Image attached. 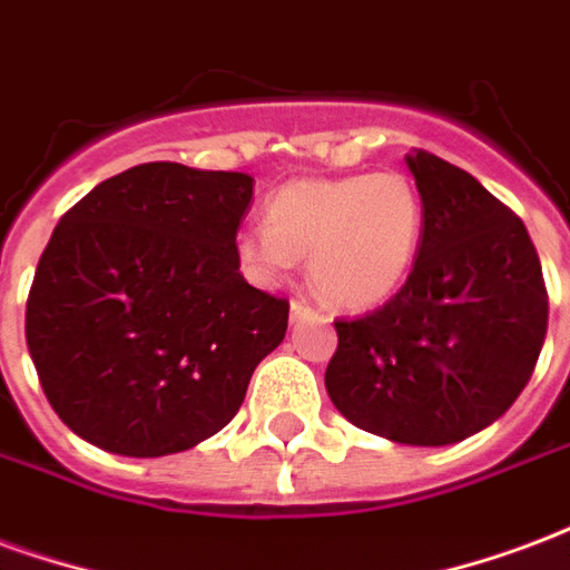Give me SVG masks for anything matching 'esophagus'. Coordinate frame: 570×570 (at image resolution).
Segmentation results:
<instances>
[{
  "instance_id": "esophagus-1",
  "label": "esophagus",
  "mask_w": 570,
  "mask_h": 570,
  "mask_svg": "<svg viewBox=\"0 0 570 570\" xmlns=\"http://www.w3.org/2000/svg\"><path fill=\"white\" fill-rule=\"evenodd\" d=\"M289 317L293 320H305V317H317V311L302 302V298H293V305H289Z\"/></svg>"
}]
</instances>
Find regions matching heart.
I'll return each instance as SVG.
<instances>
[{"label": "heart", "mask_w": 570, "mask_h": 570, "mask_svg": "<svg viewBox=\"0 0 570 570\" xmlns=\"http://www.w3.org/2000/svg\"><path fill=\"white\" fill-rule=\"evenodd\" d=\"M423 223V196L404 171L293 180L265 202V229L238 238V259L259 284L281 281L293 259H307L328 302L371 307L404 284Z\"/></svg>", "instance_id": "obj_1"}]
</instances>
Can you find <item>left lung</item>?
<instances>
[{
    "instance_id": "1",
    "label": "left lung",
    "mask_w": 570,
    "mask_h": 570,
    "mask_svg": "<svg viewBox=\"0 0 570 570\" xmlns=\"http://www.w3.org/2000/svg\"><path fill=\"white\" fill-rule=\"evenodd\" d=\"M425 205L404 286L335 320L326 390L350 423L399 444H456L529 383L547 335L538 250L513 210L441 156H407Z\"/></svg>"
}]
</instances>
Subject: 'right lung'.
Returning a JSON list of instances; mask_svg holds the SVG:
<instances>
[{
    "label": "right lung",
    "instance_id": "add662e5",
    "mask_svg": "<svg viewBox=\"0 0 570 570\" xmlns=\"http://www.w3.org/2000/svg\"><path fill=\"white\" fill-rule=\"evenodd\" d=\"M253 199L242 171L126 168L62 214L27 298V344L50 407L120 456H168L238 414L289 302L238 272Z\"/></svg>",
    "mask_w": 570,
    "mask_h": 570
}]
</instances>
